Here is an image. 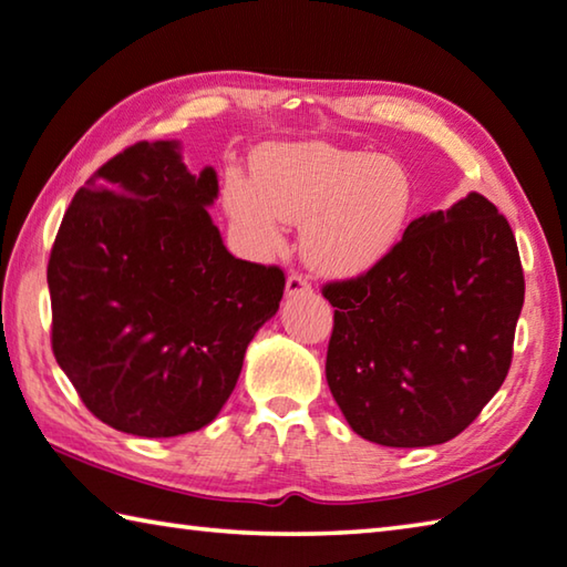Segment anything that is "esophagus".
<instances>
[{
    "label": "esophagus",
    "instance_id": "esophagus-1",
    "mask_svg": "<svg viewBox=\"0 0 567 567\" xmlns=\"http://www.w3.org/2000/svg\"><path fill=\"white\" fill-rule=\"evenodd\" d=\"M307 292H312V282L307 280V275L292 272L290 277H287V295L297 297V295H307Z\"/></svg>",
    "mask_w": 567,
    "mask_h": 567
}]
</instances>
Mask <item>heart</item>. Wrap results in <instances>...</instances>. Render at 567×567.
Instances as JSON below:
<instances>
[{
    "label": "heart",
    "instance_id": "heart-1",
    "mask_svg": "<svg viewBox=\"0 0 567 567\" xmlns=\"http://www.w3.org/2000/svg\"><path fill=\"white\" fill-rule=\"evenodd\" d=\"M233 230L252 252H275L285 223L305 225L302 255L317 272L352 277L394 248L411 213L404 168L327 143H272L252 156V176L223 185Z\"/></svg>",
    "mask_w": 567,
    "mask_h": 567
}]
</instances>
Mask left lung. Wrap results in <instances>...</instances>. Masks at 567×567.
Segmentation results:
<instances>
[{"instance_id":"8db88e82","label":"left lung","mask_w":567,"mask_h":567,"mask_svg":"<svg viewBox=\"0 0 567 567\" xmlns=\"http://www.w3.org/2000/svg\"><path fill=\"white\" fill-rule=\"evenodd\" d=\"M322 295L334 307L327 384L349 426L419 449L458 436L501 389L526 280L508 220L471 193Z\"/></svg>"}]
</instances>
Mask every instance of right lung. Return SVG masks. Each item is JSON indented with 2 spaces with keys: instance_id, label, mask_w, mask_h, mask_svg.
<instances>
[{
  "instance_id": "1",
  "label": "right lung",
  "mask_w": 567,
  "mask_h": 567,
  "mask_svg": "<svg viewBox=\"0 0 567 567\" xmlns=\"http://www.w3.org/2000/svg\"><path fill=\"white\" fill-rule=\"evenodd\" d=\"M218 178L178 143L138 141L79 188L47 280L51 349L79 399L123 434L171 439L218 416L285 292L277 265L225 250Z\"/></svg>"
}]
</instances>
